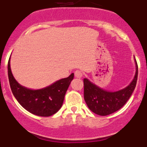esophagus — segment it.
<instances>
[{"label": "esophagus", "mask_w": 147, "mask_h": 147, "mask_svg": "<svg viewBox=\"0 0 147 147\" xmlns=\"http://www.w3.org/2000/svg\"><path fill=\"white\" fill-rule=\"evenodd\" d=\"M83 76V73H82L81 71L80 70H76L75 72V77L77 78H80Z\"/></svg>", "instance_id": "esophagus-1"}]
</instances>
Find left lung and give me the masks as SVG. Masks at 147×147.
<instances>
[{
	"instance_id": "left-lung-1",
	"label": "left lung",
	"mask_w": 147,
	"mask_h": 147,
	"mask_svg": "<svg viewBox=\"0 0 147 147\" xmlns=\"http://www.w3.org/2000/svg\"><path fill=\"white\" fill-rule=\"evenodd\" d=\"M136 62V74L133 81L122 90L110 92L101 88L84 78V99L90 110L101 116H106L121 109L129 99L136 86L138 64Z\"/></svg>"
}]
</instances>
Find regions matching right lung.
<instances>
[{"label":"right lung","mask_w":147,"mask_h":147,"mask_svg":"<svg viewBox=\"0 0 147 147\" xmlns=\"http://www.w3.org/2000/svg\"><path fill=\"white\" fill-rule=\"evenodd\" d=\"M8 75L11 89L18 102L30 113L41 117L51 116L59 110L68 87L74 78V73H72L68 78L61 79L44 88H27L19 84L13 78L10 59L8 62Z\"/></svg>","instance_id":"obj_1"}]
</instances>
